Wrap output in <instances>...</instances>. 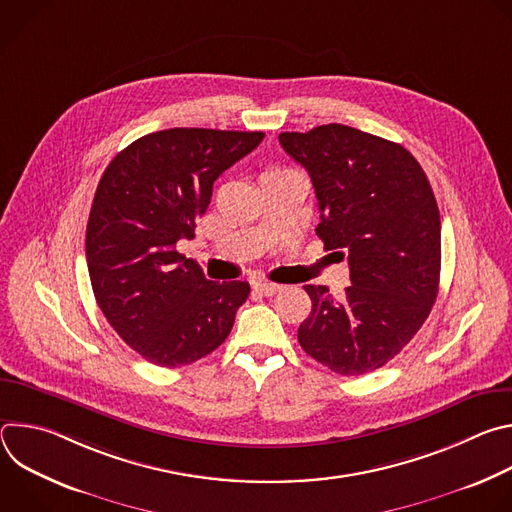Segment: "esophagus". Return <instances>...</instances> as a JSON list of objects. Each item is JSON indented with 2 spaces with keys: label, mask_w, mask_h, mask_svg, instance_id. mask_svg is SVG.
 Segmentation results:
<instances>
[{
  "label": "esophagus",
  "mask_w": 512,
  "mask_h": 512,
  "mask_svg": "<svg viewBox=\"0 0 512 512\" xmlns=\"http://www.w3.org/2000/svg\"><path fill=\"white\" fill-rule=\"evenodd\" d=\"M253 289L257 291V294H261V296H275L277 291L283 289V285L271 283V281H257V283L253 285Z\"/></svg>",
  "instance_id": "1"
}]
</instances>
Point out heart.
I'll return each mask as SVG.
<instances>
[{
	"mask_svg": "<svg viewBox=\"0 0 512 512\" xmlns=\"http://www.w3.org/2000/svg\"><path fill=\"white\" fill-rule=\"evenodd\" d=\"M269 172H273V170H269Z\"/></svg>",
	"mask_w": 512,
	"mask_h": 512,
	"instance_id": "b5f03b06",
	"label": "heart"
}]
</instances>
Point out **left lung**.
<instances>
[{"mask_svg":"<svg viewBox=\"0 0 512 512\" xmlns=\"http://www.w3.org/2000/svg\"><path fill=\"white\" fill-rule=\"evenodd\" d=\"M281 148L314 184L326 251L348 259L350 283L334 300L304 285L310 316L302 348L330 371L354 377L381 369L417 334L440 289V210L419 162L403 145L330 123L279 133Z\"/></svg>","mask_w":512,"mask_h":512,"instance_id":"obj_1","label":"left lung"}]
</instances>
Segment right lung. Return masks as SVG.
Returning a JSON list of instances; mask_svg holds the SVG:
<instances>
[{
  "mask_svg": "<svg viewBox=\"0 0 512 512\" xmlns=\"http://www.w3.org/2000/svg\"><path fill=\"white\" fill-rule=\"evenodd\" d=\"M263 137L156 131L121 150L99 180L87 223L93 294L123 342L158 367H184L221 346L249 298L247 281H208L176 243L194 239L214 180Z\"/></svg>",
  "mask_w": 512,
  "mask_h": 512,
  "instance_id": "obj_1",
  "label": "right lung"
}]
</instances>
